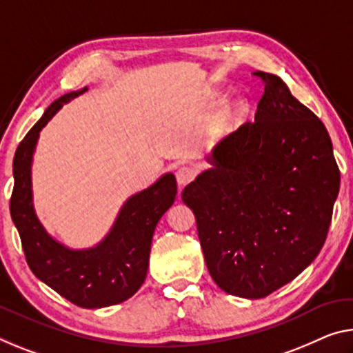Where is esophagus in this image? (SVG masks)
Returning <instances> with one entry per match:
<instances>
[{"instance_id": "obj_1", "label": "esophagus", "mask_w": 353, "mask_h": 353, "mask_svg": "<svg viewBox=\"0 0 353 353\" xmlns=\"http://www.w3.org/2000/svg\"><path fill=\"white\" fill-rule=\"evenodd\" d=\"M194 176H196V171H194L192 166H181L176 172L177 182H179V185H181V187L187 185V183L192 182Z\"/></svg>"}]
</instances>
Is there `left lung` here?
I'll return each instance as SVG.
<instances>
[{
  "instance_id": "obj_1",
  "label": "left lung",
  "mask_w": 353,
  "mask_h": 353,
  "mask_svg": "<svg viewBox=\"0 0 353 353\" xmlns=\"http://www.w3.org/2000/svg\"><path fill=\"white\" fill-rule=\"evenodd\" d=\"M264 83L254 122L212 154L214 168L182 199L196 216L209 273L218 288L264 299L300 275L325 243L341 172L322 121L281 78Z\"/></svg>"
}]
</instances>
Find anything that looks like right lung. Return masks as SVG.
Segmentation results:
<instances>
[{
    "label": "right lung",
    "instance_id": "1",
    "mask_svg": "<svg viewBox=\"0 0 353 353\" xmlns=\"http://www.w3.org/2000/svg\"><path fill=\"white\" fill-rule=\"evenodd\" d=\"M85 89L59 97L21 139L14 155L10 216L20 234L31 272L80 307H105L130 299L146 279L150 243L161 215L174 203L176 177L166 174L122 207L108 236L96 248L75 251L43 231L31 203V159L39 132L69 100Z\"/></svg>",
    "mask_w": 353,
    "mask_h": 353
}]
</instances>
